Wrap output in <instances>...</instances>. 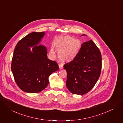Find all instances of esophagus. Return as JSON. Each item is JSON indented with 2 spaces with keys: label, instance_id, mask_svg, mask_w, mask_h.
Returning a JSON list of instances; mask_svg holds the SVG:
<instances>
[{
  "label": "esophagus",
  "instance_id": "34e87169",
  "mask_svg": "<svg viewBox=\"0 0 123 123\" xmlns=\"http://www.w3.org/2000/svg\"><path fill=\"white\" fill-rule=\"evenodd\" d=\"M63 64H59V69H63Z\"/></svg>",
  "mask_w": 123,
  "mask_h": 123
}]
</instances>
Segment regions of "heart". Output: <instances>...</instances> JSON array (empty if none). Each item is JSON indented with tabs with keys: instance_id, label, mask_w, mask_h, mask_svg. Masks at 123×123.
I'll list each match as a JSON object with an SVG mask.
<instances>
[{
	"instance_id": "b5f03b06",
	"label": "heart",
	"mask_w": 123,
	"mask_h": 123,
	"mask_svg": "<svg viewBox=\"0 0 123 123\" xmlns=\"http://www.w3.org/2000/svg\"><path fill=\"white\" fill-rule=\"evenodd\" d=\"M81 44L80 40L73 39L70 36H64L59 39L55 44V48L59 51L58 56L63 63L73 61L79 53ZM53 53V49H51Z\"/></svg>"
}]
</instances>
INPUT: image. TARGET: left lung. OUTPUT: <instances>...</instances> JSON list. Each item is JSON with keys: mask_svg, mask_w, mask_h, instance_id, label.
Wrapping results in <instances>:
<instances>
[{"mask_svg": "<svg viewBox=\"0 0 123 123\" xmlns=\"http://www.w3.org/2000/svg\"><path fill=\"white\" fill-rule=\"evenodd\" d=\"M64 68L67 73L66 86L68 90L74 94L84 95L91 90L99 79L101 53L92 40L84 42L74 59L64 65Z\"/></svg>", "mask_w": 123, "mask_h": 123, "instance_id": "1", "label": "left lung"}]
</instances>
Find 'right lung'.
<instances>
[{
  "label": "right lung",
  "instance_id": "1",
  "mask_svg": "<svg viewBox=\"0 0 123 123\" xmlns=\"http://www.w3.org/2000/svg\"><path fill=\"white\" fill-rule=\"evenodd\" d=\"M44 35V32H32L17 43L14 50L11 70L18 86L26 93L41 92L48 85L49 75L59 70L57 63L48 58L47 48L38 46Z\"/></svg>",
  "mask_w": 123,
  "mask_h": 123
}]
</instances>
